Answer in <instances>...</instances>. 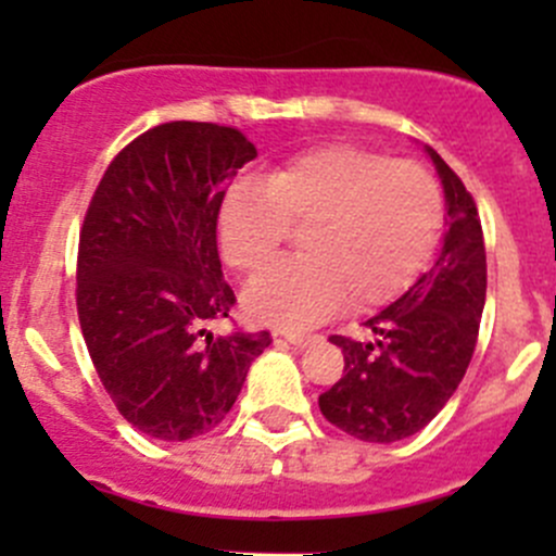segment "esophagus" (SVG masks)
Listing matches in <instances>:
<instances>
[{
  "label": "esophagus",
  "mask_w": 556,
  "mask_h": 556,
  "mask_svg": "<svg viewBox=\"0 0 556 556\" xmlns=\"http://www.w3.org/2000/svg\"><path fill=\"white\" fill-rule=\"evenodd\" d=\"M285 339H288L290 344L295 346V350H306V346L317 341V336H312V333H285Z\"/></svg>",
  "instance_id": "34e87169"
}]
</instances>
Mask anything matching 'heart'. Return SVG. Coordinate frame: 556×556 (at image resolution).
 Returning a JSON list of instances; mask_svg holds the SVG:
<instances>
[{
  "mask_svg": "<svg viewBox=\"0 0 556 556\" xmlns=\"http://www.w3.org/2000/svg\"><path fill=\"white\" fill-rule=\"evenodd\" d=\"M293 226L301 250L247 288L252 317L306 328L350 301L374 309L406 293L444 231V193L422 164L357 144H317L288 155L261 182L231 185L217 212L220 252L242 274L279 255Z\"/></svg>",
  "mask_w": 556,
  "mask_h": 556,
  "instance_id": "heart-1",
  "label": "heart"
}]
</instances>
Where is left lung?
Segmentation results:
<instances>
[{"label": "left lung", "mask_w": 556, "mask_h": 556, "mask_svg": "<svg viewBox=\"0 0 556 556\" xmlns=\"http://www.w3.org/2000/svg\"><path fill=\"white\" fill-rule=\"evenodd\" d=\"M446 193L444 250L395 304L366 319L374 341L330 336L344 374L319 395V412L344 433L392 444L419 433L454 395L479 339L486 252L479 210L463 179L430 150Z\"/></svg>", "instance_id": "8db88e82"}]
</instances>
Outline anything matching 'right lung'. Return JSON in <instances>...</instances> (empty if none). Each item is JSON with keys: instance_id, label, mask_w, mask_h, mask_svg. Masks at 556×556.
<instances>
[{"instance_id": "right-lung-1", "label": "right lung", "mask_w": 556, "mask_h": 556, "mask_svg": "<svg viewBox=\"0 0 556 556\" xmlns=\"http://www.w3.org/2000/svg\"><path fill=\"white\" fill-rule=\"evenodd\" d=\"M257 155L239 128L172 121L106 166L77 247V317L126 422L188 441L226 419L268 330L212 333L237 306L217 255V212Z\"/></svg>"}]
</instances>
